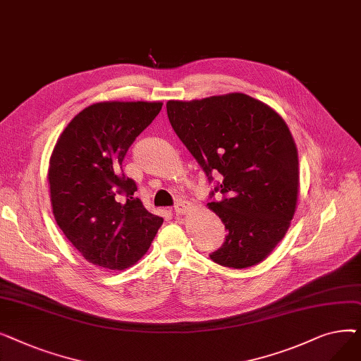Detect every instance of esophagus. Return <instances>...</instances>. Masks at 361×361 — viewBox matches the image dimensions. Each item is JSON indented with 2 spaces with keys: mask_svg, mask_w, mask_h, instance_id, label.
<instances>
[{
  "mask_svg": "<svg viewBox=\"0 0 361 361\" xmlns=\"http://www.w3.org/2000/svg\"><path fill=\"white\" fill-rule=\"evenodd\" d=\"M188 209H190V203H188V202H184V200H177V202H176V206H174V212H176V214L183 215V214H185Z\"/></svg>",
  "mask_w": 361,
  "mask_h": 361,
  "instance_id": "obj_1",
  "label": "esophagus"
}]
</instances>
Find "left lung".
<instances>
[{
  "label": "left lung",
  "instance_id": "8db88e82",
  "mask_svg": "<svg viewBox=\"0 0 361 361\" xmlns=\"http://www.w3.org/2000/svg\"><path fill=\"white\" fill-rule=\"evenodd\" d=\"M166 114L212 184L207 206L228 233L209 257L234 269L262 262L286 235L297 204L298 157L286 121L244 93L168 101Z\"/></svg>",
  "mask_w": 361,
  "mask_h": 361
}]
</instances>
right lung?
<instances>
[{"instance_id": "1", "label": "right lung", "mask_w": 361, "mask_h": 361, "mask_svg": "<svg viewBox=\"0 0 361 361\" xmlns=\"http://www.w3.org/2000/svg\"><path fill=\"white\" fill-rule=\"evenodd\" d=\"M161 102H99L85 108L61 133L48 169L56 224L97 267L123 271L150 247L164 219L146 211L126 177L123 159L154 121Z\"/></svg>"}]
</instances>
